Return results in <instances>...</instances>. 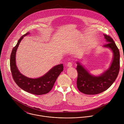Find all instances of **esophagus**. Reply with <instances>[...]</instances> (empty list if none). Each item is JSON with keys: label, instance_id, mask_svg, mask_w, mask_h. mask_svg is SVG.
<instances>
[{"label": "esophagus", "instance_id": "obj_1", "mask_svg": "<svg viewBox=\"0 0 124 124\" xmlns=\"http://www.w3.org/2000/svg\"><path fill=\"white\" fill-rule=\"evenodd\" d=\"M72 63H71V62H68V64H67V66L68 67H69V68H71V67H72Z\"/></svg>", "mask_w": 124, "mask_h": 124}]
</instances>
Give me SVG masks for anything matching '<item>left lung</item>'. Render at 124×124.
Masks as SVG:
<instances>
[{
  "label": "left lung",
  "mask_w": 124,
  "mask_h": 124,
  "mask_svg": "<svg viewBox=\"0 0 124 124\" xmlns=\"http://www.w3.org/2000/svg\"><path fill=\"white\" fill-rule=\"evenodd\" d=\"M107 43L104 47L110 49L113 53L112 62L107 70L99 76L91 74L82 64L77 62L78 72L77 86L78 90L86 94H97L109 88L116 79L120 69V53L113 39L104 34Z\"/></svg>",
  "instance_id": "8db88e82"
}]
</instances>
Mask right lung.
Masks as SVG:
<instances>
[{"instance_id": "1", "label": "right lung", "mask_w": 124, "mask_h": 124, "mask_svg": "<svg viewBox=\"0 0 124 124\" xmlns=\"http://www.w3.org/2000/svg\"><path fill=\"white\" fill-rule=\"evenodd\" d=\"M27 32L18 39L16 45L13 48L10 58V66L13 78L16 84L24 91L35 94L41 95L49 93L62 71L63 70L62 64L56 65L41 77L31 78L23 75L17 68L16 62V54L18 47L24 37L29 35Z\"/></svg>"}]
</instances>
